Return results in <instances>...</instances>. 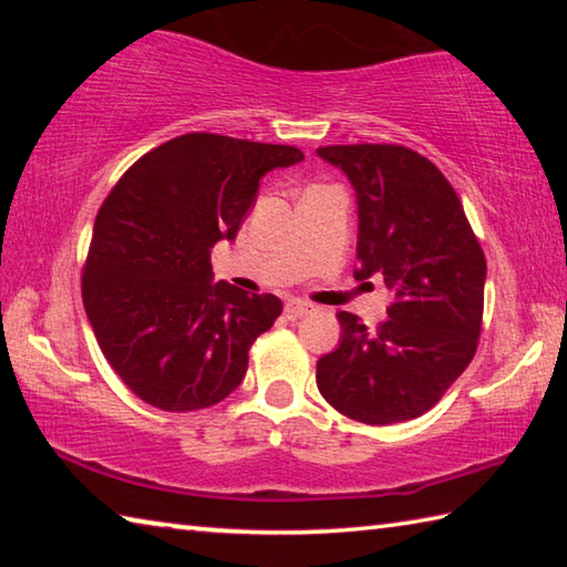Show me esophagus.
<instances>
[{
    "label": "esophagus",
    "mask_w": 567,
    "mask_h": 567,
    "mask_svg": "<svg viewBox=\"0 0 567 567\" xmlns=\"http://www.w3.org/2000/svg\"><path fill=\"white\" fill-rule=\"evenodd\" d=\"M312 310V302L300 300V297H290V300L285 302V312L290 315V318H305V315H310Z\"/></svg>",
    "instance_id": "obj_1"
}]
</instances>
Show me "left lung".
Instances as JSON below:
<instances>
[{
  "mask_svg": "<svg viewBox=\"0 0 567 567\" xmlns=\"http://www.w3.org/2000/svg\"><path fill=\"white\" fill-rule=\"evenodd\" d=\"M358 199L354 280L380 275L388 320L368 330L338 312L340 344L318 360L334 410L368 425L420 417L463 375L477 348L487 265L463 205L433 162L400 145H334Z\"/></svg>",
  "mask_w": 567,
  "mask_h": 567,
  "instance_id": "8db88e82",
  "label": "left lung"
}]
</instances>
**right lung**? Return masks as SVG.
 Segmentation results:
<instances>
[{"label": "right lung", "instance_id": "right-lung-1", "mask_svg": "<svg viewBox=\"0 0 567 567\" xmlns=\"http://www.w3.org/2000/svg\"><path fill=\"white\" fill-rule=\"evenodd\" d=\"M297 147L182 134L134 162L100 207L82 300L104 358L159 410L209 408L239 388L280 297L215 282L213 247L235 243L260 179Z\"/></svg>", "mask_w": 567, "mask_h": 567}]
</instances>
